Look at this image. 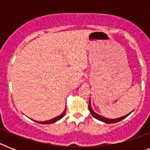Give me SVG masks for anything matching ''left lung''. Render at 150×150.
I'll use <instances>...</instances> for the list:
<instances>
[{
    "instance_id": "1",
    "label": "left lung",
    "mask_w": 150,
    "mask_h": 150,
    "mask_svg": "<svg viewBox=\"0 0 150 150\" xmlns=\"http://www.w3.org/2000/svg\"><path fill=\"white\" fill-rule=\"evenodd\" d=\"M89 111H90V114H91V115L94 118L97 119V120H99V121H103V122H105V123L107 124H112V123H116V122H118V121H121V120H123L124 118H125L126 117H128L129 114L132 113H129L128 114H127V115H125V116H123V117H119V118H116V119H109V118H107V117H102L101 115H99V114H97L96 113H95V112L93 110V109H92L91 107V103H90V100H89Z\"/></svg>"
}]
</instances>
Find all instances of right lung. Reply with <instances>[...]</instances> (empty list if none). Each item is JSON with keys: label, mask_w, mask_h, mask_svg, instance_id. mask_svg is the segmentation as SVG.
<instances>
[{"label": "right lung", "mask_w": 150, "mask_h": 150, "mask_svg": "<svg viewBox=\"0 0 150 150\" xmlns=\"http://www.w3.org/2000/svg\"><path fill=\"white\" fill-rule=\"evenodd\" d=\"M66 113V109L64 110V111L61 114V115H59V116L56 117H54V118L51 119V120H49V121H36V122H38L40 124H43V125H47V124H52V123H54V122H56V121H59L60 119H61L64 116V114Z\"/></svg>", "instance_id": "right-lung-1"}]
</instances>
